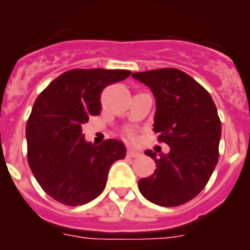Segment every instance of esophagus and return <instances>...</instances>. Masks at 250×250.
Wrapping results in <instances>:
<instances>
[{
  "mask_svg": "<svg viewBox=\"0 0 250 250\" xmlns=\"http://www.w3.org/2000/svg\"><path fill=\"white\" fill-rule=\"evenodd\" d=\"M140 155H141V154H140L139 151L134 150L133 148H129L128 151H127V156H128V157H139Z\"/></svg>",
  "mask_w": 250,
  "mask_h": 250,
  "instance_id": "esophagus-1",
  "label": "esophagus"
}]
</instances>
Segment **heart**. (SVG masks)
Masks as SVG:
<instances>
[{
    "mask_svg": "<svg viewBox=\"0 0 250 250\" xmlns=\"http://www.w3.org/2000/svg\"><path fill=\"white\" fill-rule=\"evenodd\" d=\"M128 136L130 137V139H134V134L133 133H128Z\"/></svg>",
    "mask_w": 250,
    "mask_h": 250,
    "instance_id": "1",
    "label": "heart"
}]
</instances>
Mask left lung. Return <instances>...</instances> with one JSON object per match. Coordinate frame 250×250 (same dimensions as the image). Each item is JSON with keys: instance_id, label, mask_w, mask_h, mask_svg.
Masks as SVG:
<instances>
[{"instance_id": "obj_1", "label": "left lung", "mask_w": 250, "mask_h": 250, "mask_svg": "<svg viewBox=\"0 0 250 250\" xmlns=\"http://www.w3.org/2000/svg\"><path fill=\"white\" fill-rule=\"evenodd\" d=\"M131 76L150 88L156 111L154 131L170 148L156 156L157 169L139 181L148 201L161 207L183 205L206 187L219 160L221 122L215 103L202 85L174 68H162Z\"/></svg>"}]
</instances>
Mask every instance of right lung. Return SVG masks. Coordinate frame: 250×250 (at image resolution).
I'll return each instance as SVG.
<instances>
[{
	"label": "right lung",
	"mask_w": 250,
	"mask_h": 250,
	"mask_svg": "<svg viewBox=\"0 0 250 250\" xmlns=\"http://www.w3.org/2000/svg\"><path fill=\"white\" fill-rule=\"evenodd\" d=\"M129 70L73 69L40 94L27 122L28 162L43 190L67 206H81L102 193L109 169L125 157L117 140L88 142L82 125L101 111V93L127 79Z\"/></svg>",
	"instance_id": "right-lung-1"
}]
</instances>
